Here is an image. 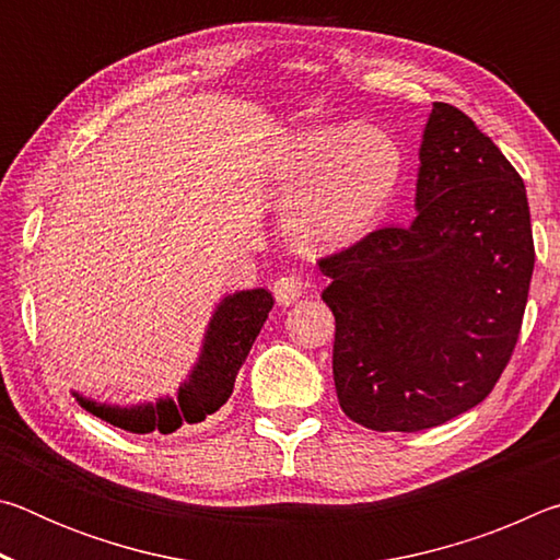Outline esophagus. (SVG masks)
Returning <instances> with one entry per match:
<instances>
[{
  "label": "esophagus",
  "instance_id": "1",
  "mask_svg": "<svg viewBox=\"0 0 560 560\" xmlns=\"http://www.w3.org/2000/svg\"><path fill=\"white\" fill-rule=\"evenodd\" d=\"M303 291H306V281L299 273H283V277L273 281V296H277L281 306H291L293 301H299Z\"/></svg>",
  "mask_w": 560,
  "mask_h": 560
}]
</instances>
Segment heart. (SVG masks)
Returning a JSON list of instances; mask_svg holds the SVG:
<instances>
[{"instance_id": "obj_1", "label": "heart", "mask_w": 560, "mask_h": 560, "mask_svg": "<svg viewBox=\"0 0 560 560\" xmlns=\"http://www.w3.org/2000/svg\"><path fill=\"white\" fill-rule=\"evenodd\" d=\"M400 170V150L377 128L343 122L299 132L277 160V179L291 192V232L303 242L363 234L390 202Z\"/></svg>"}]
</instances>
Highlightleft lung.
<instances>
[{
  "mask_svg": "<svg viewBox=\"0 0 560 560\" xmlns=\"http://www.w3.org/2000/svg\"><path fill=\"white\" fill-rule=\"evenodd\" d=\"M415 207L318 261L340 410L377 432L438 428L494 390L534 273L524 179L450 103L424 128Z\"/></svg>",
  "mask_w": 560,
  "mask_h": 560,
  "instance_id": "left-lung-1",
  "label": "left lung"
}]
</instances>
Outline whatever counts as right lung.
I'll list each match as a JSON object with an SVG mask.
<instances>
[{
	"instance_id": "right-lung-1",
	"label": "right lung",
	"mask_w": 560,
	"mask_h": 560,
	"mask_svg": "<svg viewBox=\"0 0 560 560\" xmlns=\"http://www.w3.org/2000/svg\"><path fill=\"white\" fill-rule=\"evenodd\" d=\"M271 306L273 299L267 289L240 291L234 296H226L214 311L200 360H197L195 371L189 373V381L179 387L177 400L165 397L155 405L145 402L118 407L98 405L79 393H73V397L83 410L110 422L113 428L132 434H170L183 428V424L202 422L207 415L217 412L230 400L236 373H240L246 355H249Z\"/></svg>"
}]
</instances>
